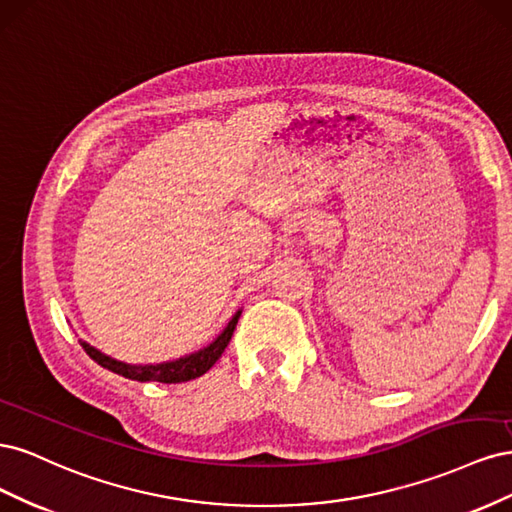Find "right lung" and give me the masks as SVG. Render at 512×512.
Listing matches in <instances>:
<instances>
[{
  "mask_svg": "<svg viewBox=\"0 0 512 512\" xmlns=\"http://www.w3.org/2000/svg\"><path fill=\"white\" fill-rule=\"evenodd\" d=\"M241 309L239 312L228 320V324L224 327V331L213 339L211 344H207L205 348H200L192 354L179 356V359L173 361H164V363H147V365H134V363H123L113 359V356L104 354L102 350H98L96 346L87 344L85 339H79L83 350L94 359L98 365H102L104 369L113 371V374H119L128 380H136V382H164V384H177V382H188L194 380L198 376L207 374V371L215 365V361L220 359L222 352L226 350L232 333H235V327L239 322Z\"/></svg>",
  "mask_w": 512,
  "mask_h": 512,
  "instance_id": "add662e5",
  "label": "right lung"
}]
</instances>
